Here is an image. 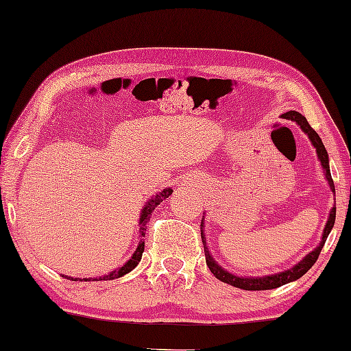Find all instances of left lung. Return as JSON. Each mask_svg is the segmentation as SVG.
<instances>
[{
	"mask_svg": "<svg viewBox=\"0 0 351 351\" xmlns=\"http://www.w3.org/2000/svg\"><path fill=\"white\" fill-rule=\"evenodd\" d=\"M282 118L285 119H291V121L297 123L300 126L302 131H304L306 136H308L311 145L315 147L316 150V155H318V160L321 162V167H323V172H324V177L326 180H328L329 184V189L332 193L335 195V186H334V182H332V177H330V169H329V156H328V152H326V148L323 145V141H321L318 134L313 128L310 126L308 121H306V118L304 114H300L299 112H294V110H291V112H287L282 114ZM334 222H335V206L332 209H330L329 213V217H328V222L324 225V230H323V237H321V241L318 246H316L313 251L306 254V256L302 258L299 263H295L294 267L287 268L285 271H280V273H275V275H267V276H238L234 275L232 271H227L223 267H220L217 262L214 261V257L210 256V251L208 247V239H206V233H204V215H203V220H201V239H203V244H204V256H206V263H208L209 270L213 275L220 280L222 282H227L230 286H234V287H239V289H244V291H267V289H276V287H280L282 285H287V282H292L295 280H299L305 275L306 271L310 270L311 267L315 265V262L318 261V256L321 252V249H323L326 239H328L330 230L334 227Z\"/></svg>",
	"mask_w": 351,
	"mask_h": 351,
	"instance_id": "left-lung-1",
	"label": "left lung"
}]
</instances>
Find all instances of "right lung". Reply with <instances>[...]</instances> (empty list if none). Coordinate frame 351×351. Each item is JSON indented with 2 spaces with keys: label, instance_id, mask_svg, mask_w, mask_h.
I'll use <instances>...</instances> for the list:
<instances>
[{
  "label": "right lung",
  "instance_id": "add662e5",
  "mask_svg": "<svg viewBox=\"0 0 351 351\" xmlns=\"http://www.w3.org/2000/svg\"><path fill=\"white\" fill-rule=\"evenodd\" d=\"M172 193V189H162V191H158V193L153 196L152 199H148L145 204H143V208L141 210V217H138V244L136 247V251L131 256V258L124 263V265L118 267L117 270L110 271L108 275H104V276H99V278H73V276H66V275H62L66 280H71V281H107V280H117V278H121L126 275V273L132 271L134 268L138 265V262H141L142 258V252H143V247H145V241H143V238H145V232H147V222L150 220V215L155 208H158V204L162 203L166 198H169V195Z\"/></svg>",
  "mask_w": 351,
  "mask_h": 351
}]
</instances>
